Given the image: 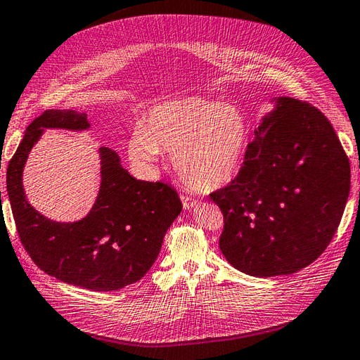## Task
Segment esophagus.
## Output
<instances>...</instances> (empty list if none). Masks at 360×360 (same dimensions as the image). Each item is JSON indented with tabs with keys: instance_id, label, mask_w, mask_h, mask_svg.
I'll list each match as a JSON object with an SVG mask.
<instances>
[{
	"instance_id": "1",
	"label": "esophagus",
	"mask_w": 360,
	"mask_h": 360,
	"mask_svg": "<svg viewBox=\"0 0 360 360\" xmlns=\"http://www.w3.org/2000/svg\"><path fill=\"white\" fill-rule=\"evenodd\" d=\"M181 200H182V205H184V208H186V210H193V208L199 204L196 199L188 198V196H186V195L181 196Z\"/></svg>"
}]
</instances>
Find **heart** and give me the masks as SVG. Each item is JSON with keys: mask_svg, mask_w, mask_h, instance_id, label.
I'll use <instances>...</instances> for the list:
<instances>
[{"mask_svg": "<svg viewBox=\"0 0 360 360\" xmlns=\"http://www.w3.org/2000/svg\"><path fill=\"white\" fill-rule=\"evenodd\" d=\"M250 124L238 107L190 95L148 108L129 139L130 161L153 170L161 150L173 153L182 181L198 191L219 190L235 179L250 144Z\"/></svg>", "mask_w": 360, "mask_h": 360, "instance_id": "b5f03b06", "label": "heart"}]
</instances>
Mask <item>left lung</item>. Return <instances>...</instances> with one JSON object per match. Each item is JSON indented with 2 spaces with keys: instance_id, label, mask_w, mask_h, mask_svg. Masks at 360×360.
Here are the masks:
<instances>
[{
  "instance_id": "left-lung-1",
  "label": "left lung",
  "mask_w": 360,
  "mask_h": 360,
  "mask_svg": "<svg viewBox=\"0 0 360 360\" xmlns=\"http://www.w3.org/2000/svg\"><path fill=\"white\" fill-rule=\"evenodd\" d=\"M230 186L210 195L224 214L221 252L255 278L314 262L336 233L349 195V161L316 107L273 96Z\"/></svg>"
}]
</instances>
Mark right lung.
<instances>
[{
    "label": "right lung",
    "instance_id": "add662e5",
    "mask_svg": "<svg viewBox=\"0 0 360 360\" xmlns=\"http://www.w3.org/2000/svg\"><path fill=\"white\" fill-rule=\"evenodd\" d=\"M86 113L50 108L33 120L7 167V196L24 248L49 276L91 291L121 290L152 269L162 239L182 204L162 182L133 178L112 148L99 147V190L90 212L78 221L46 218L22 186L32 148L47 129L87 131Z\"/></svg>",
    "mask_w": 360,
    "mask_h": 360
}]
</instances>
